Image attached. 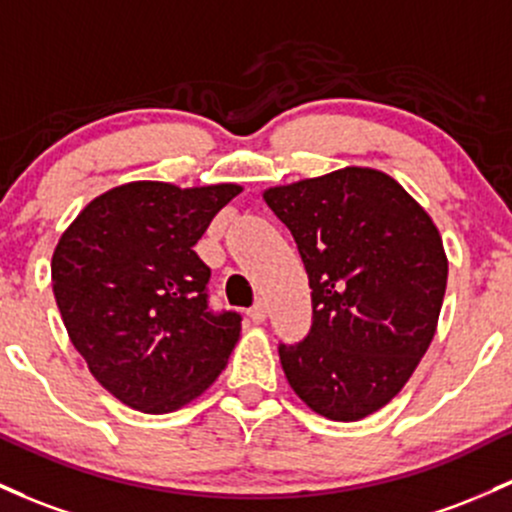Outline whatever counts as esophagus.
Returning <instances> with one entry per match:
<instances>
[{
  "label": "esophagus",
  "instance_id": "1",
  "mask_svg": "<svg viewBox=\"0 0 512 512\" xmlns=\"http://www.w3.org/2000/svg\"><path fill=\"white\" fill-rule=\"evenodd\" d=\"M247 313H250L252 323H262V320L267 318V303L265 301H257L255 306H252Z\"/></svg>",
  "mask_w": 512,
  "mask_h": 512
}]
</instances>
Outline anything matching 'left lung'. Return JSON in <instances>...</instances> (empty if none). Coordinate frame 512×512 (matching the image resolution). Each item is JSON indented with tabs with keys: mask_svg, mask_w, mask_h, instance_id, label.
<instances>
[{
	"mask_svg": "<svg viewBox=\"0 0 512 512\" xmlns=\"http://www.w3.org/2000/svg\"><path fill=\"white\" fill-rule=\"evenodd\" d=\"M294 235L313 323L279 359L296 396L330 420H359L406 386L428 352L447 289L432 218L396 179L345 167L265 192Z\"/></svg>",
	"mask_w": 512,
	"mask_h": 512,
	"instance_id": "8db88e82",
	"label": "left lung"
}]
</instances>
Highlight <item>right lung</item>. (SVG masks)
Listing matches in <instances>:
<instances>
[{"mask_svg": "<svg viewBox=\"0 0 512 512\" xmlns=\"http://www.w3.org/2000/svg\"><path fill=\"white\" fill-rule=\"evenodd\" d=\"M238 184L131 182L97 196L53 252V294L72 345L121 403L170 413L204 393L240 338V313L209 306L194 252Z\"/></svg>", "mask_w": 512, "mask_h": 512, "instance_id": "1", "label": "right lung"}]
</instances>
